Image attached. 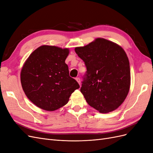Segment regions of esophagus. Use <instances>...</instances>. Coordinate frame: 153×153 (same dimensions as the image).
<instances>
[{"label": "esophagus", "mask_w": 153, "mask_h": 153, "mask_svg": "<svg viewBox=\"0 0 153 153\" xmlns=\"http://www.w3.org/2000/svg\"><path fill=\"white\" fill-rule=\"evenodd\" d=\"M76 80L77 81V82L79 84V85H80V83H81V81H80V78H76Z\"/></svg>", "instance_id": "esophagus-1"}]
</instances>
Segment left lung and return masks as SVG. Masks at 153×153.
Masks as SVG:
<instances>
[{
	"label": "left lung",
	"mask_w": 153,
	"mask_h": 153,
	"mask_svg": "<svg viewBox=\"0 0 153 153\" xmlns=\"http://www.w3.org/2000/svg\"><path fill=\"white\" fill-rule=\"evenodd\" d=\"M75 50L87 68L80 89L87 103L100 113L117 109L130 87V68L124 49L112 41L98 38Z\"/></svg>",
	"instance_id": "1"
}]
</instances>
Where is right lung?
Returning a JSON list of instances; mask_svg holds the SVG:
<instances>
[{
	"mask_svg": "<svg viewBox=\"0 0 153 153\" xmlns=\"http://www.w3.org/2000/svg\"><path fill=\"white\" fill-rule=\"evenodd\" d=\"M68 48L43 45L36 49L23 66L20 80L29 100L38 107L54 111L66 105L80 85L69 76L65 63Z\"/></svg>",
	"mask_w": 153,
	"mask_h": 153,
	"instance_id": "right-lung-1",
	"label": "right lung"
}]
</instances>
